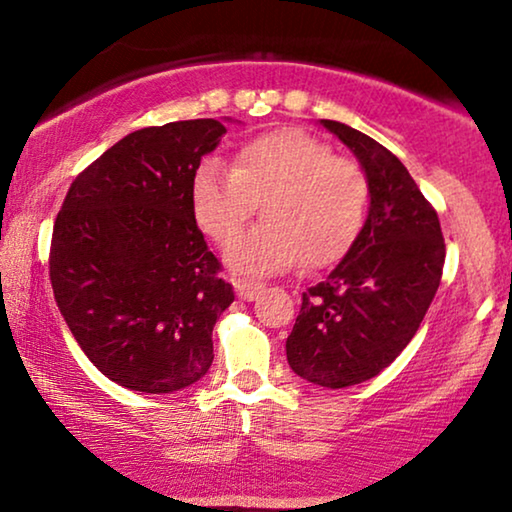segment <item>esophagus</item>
Returning <instances> with one entry per match:
<instances>
[{"label":"esophagus","instance_id":"obj_1","mask_svg":"<svg viewBox=\"0 0 512 512\" xmlns=\"http://www.w3.org/2000/svg\"><path fill=\"white\" fill-rule=\"evenodd\" d=\"M233 286H235V293H238L240 300H244V302H254L258 295L263 293V284H256V281L235 279Z\"/></svg>","mask_w":512,"mask_h":512}]
</instances>
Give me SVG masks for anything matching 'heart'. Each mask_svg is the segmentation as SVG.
Here are the masks:
<instances>
[{"label":"heart","mask_w":512,"mask_h":512,"mask_svg":"<svg viewBox=\"0 0 512 512\" xmlns=\"http://www.w3.org/2000/svg\"><path fill=\"white\" fill-rule=\"evenodd\" d=\"M263 203L268 221L228 249L235 272L265 277L307 261L323 268L342 258L365 226L369 187L362 168L302 129L268 131L244 143L233 170L205 159L191 180L198 226L214 242L242 233Z\"/></svg>","instance_id":"obj_1"}]
</instances>
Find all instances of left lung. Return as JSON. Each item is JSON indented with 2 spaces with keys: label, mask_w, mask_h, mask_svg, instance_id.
Here are the masks:
<instances>
[{
  "label": "left lung",
  "mask_w": 512,
  "mask_h": 512,
  "mask_svg": "<svg viewBox=\"0 0 512 512\" xmlns=\"http://www.w3.org/2000/svg\"><path fill=\"white\" fill-rule=\"evenodd\" d=\"M321 124L360 161L369 210L337 268L302 293L286 358L300 379L337 390L374 379L411 342L439 288L446 244L395 154L348 124Z\"/></svg>",
  "instance_id": "1"
}]
</instances>
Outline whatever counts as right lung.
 <instances>
[{"instance_id":"1","label":"right lung","mask_w":512,"mask_h":512,"mask_svg":"<svg viewBox=\"0 0 512 512\" xmlns=\"http://www.w3.org/2000/svg\"><path fill=\"white\" fill-rule=\"evenodd\" d=\"M224 133L219 120L133 131L73 180L57 214V307L92 365L129 390H182L214 360V323L235 295L198 231L191 180Z\"/></svg>"}]
</instances>
